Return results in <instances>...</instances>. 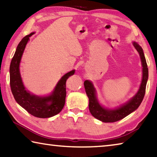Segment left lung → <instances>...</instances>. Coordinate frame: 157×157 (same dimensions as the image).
Listing matches in <instances>:
<instances>
[{
  "label": "left lung",
  "instance_id": "1",
  "mask_svg": "<svg viewBox=\"0 0 157 157\" xmlns=\"http://www.w3.org/2000/svg\"><path fill=\"white\" fill-rule=\"evenodd\" d=\"M133 45L139 53L143 66V78L140 88L137 94L124 105L115 109H109L100 105L97 99L96 91L92 82L86 80L84 82L85 91L89 100V108L92 116L104 123H113L121 120L137 109L142 102L145 94L146 84L148 79V68L142 48L136 42H133Z\"/></svg>",
  "mask_w": 157,
  "mask_h": 157
}]
</instances>
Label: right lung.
Masks as SVG:
<instances>
[{
  "label": "right lung",
  "mask_w": 157,
  "mask_h": 157,
  "mask_svg": "<svg viewBox=\"0 0 157 157\" xmlns=\"http://www.w3.org/2000/svg\"><path fill=\"white\" fill-rule=\"evenodd\" d=\"M34 34L32 33L23 37L17 48L10 67V87L15 100L29 113L37 118H50L62 110L66 95V82L69 77L75 73V70L65 74L48 96H37L25 90L21 77L19 65L26 44L30 40L29 38Z\"/></svg>",
  "instance_id": "obj_1"
}]
</instances>
